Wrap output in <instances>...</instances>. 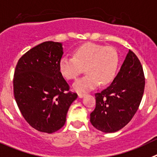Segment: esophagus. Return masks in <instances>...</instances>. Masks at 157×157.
Masks as SVG:
<instances>
[{"instance_id":"34e87169","label":"esophagus","mask_w":157,"mask_h":157,"mask_svg":"<svg viewBox=\"0 0 157 157\" xmlns=\"http://www.w3.org/2000/svg\"><path fill=\"white\" fill-rule=\"evenodd\" d=\"M84 95H85V94H84V93H78L79 98H83Z\"/></svg>"}]
</instances>
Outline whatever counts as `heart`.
Masks as SVG:
<instances>
[{"mask_svg": "<svg viewBox=\"0 0 157 157\" xmlns=\"http://www.w3.org/2000/svg\"><path fill=\"white\" fill-rule=\"evenodd\" d=\"M84 66L87 73L73 84L78 92L94 89L99 82L101 85L112 82L119 67V56L112 47L87 43L76 48L73 56H63L59 63V71L68 80L77 78Z\"/></svg>", "mask_w": 157, "mask_h": 157, "instance_id": "1", "label": "heart"}]
</instances>
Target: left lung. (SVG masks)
Returning <instances> with one entry per match:
<instances>
[{"label": "left lung", "mask_w": 157, "mask_h": 157, "mask_svg": "<svg viewBox=\"0 0 157 157\" xmlns=\"http://www.w3.org/2000/svg\"><path fill=\"white\" fill-rule=\"evenodd\" d=\"M145 89V76L138 58L129 50L112 84L95 94V109L90 115L91 124L102 132L119 131L137 112Z\"/></svg>", "instance_id": "1"}]
</instances>
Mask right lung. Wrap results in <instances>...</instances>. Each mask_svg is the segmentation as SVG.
<instances>
[{
	"label": "right lung",
	"mask_w": 157,
	"mask_h": 157,
	"mask_svg": "<svg viewBox=\"0 0 157 157\" xmlns=\"http://www.w3.org/2000/svg\"><path fill=\"white\" fill-rule=\"evenodd\" d=\"M61 43L45 41L19 59L14 73V96L21 113L32 128L52 134L66 123L70 105L77 98L59 69Z\"/></svg>",
	"instance_id": "add662e5"
}]
</instances>
